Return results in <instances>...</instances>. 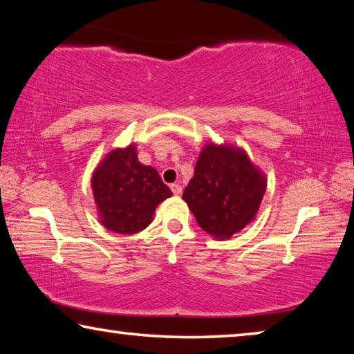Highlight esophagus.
I'll return each instance as SVG.
<instances>
[{"mask_svg":"<svg viewBox=\"0 0 354 354\" xmlns=\"http://www.w3.org/2000/svg\"><path fill=\"white\" fill-rule=\"evenodd\" d=\"M170 189L173 192V195H181L183 194V187L179 184H171Z\"/></svg>","mask_w":354,"mask_h":354,"instance_id":"esophagus-1","label":"esophagus"}]
</instances>
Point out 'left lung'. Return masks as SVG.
Segmentation results:
<instances>
[{
	"mask_svg": "<svg viewBox=\"0 0 354 354\" xmlns=\"http://www.w3.org/2000/svg\"><path fill=\"white\" fill-rule=\"evenodd\" d=\"M266 187L243 149L207 143L183 200L207 234L225 241L254 220Z\"/></svg>",
	"mask_w": 354,
	"mask_h": 354,
	"instance_id": "8db88e82",
	"label": "left lung"
}]
</instances>
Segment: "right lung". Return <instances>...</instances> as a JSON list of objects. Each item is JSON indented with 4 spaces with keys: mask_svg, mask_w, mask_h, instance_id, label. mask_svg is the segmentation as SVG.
Returning a JSON list of instances; mask_svg holds the SVG:
<instances>
[{
    "mask_svg": "<svg viewBox=\"0 0 354 354\" xmlns=\"http://www.w3.org/2000/svg\"><path fill=\"white\" fill-rule=\"evenodd\" d=\"M101 225L118 234H136L151 223L154 209L173 195L159 173L137 159L136 145L106 156L92 176Z\"/></svg>",
    "mask_w": 354,
    "mask_h": 354,
    "instance_id": "1",
    "label": "right lung"
}]
</instances>
